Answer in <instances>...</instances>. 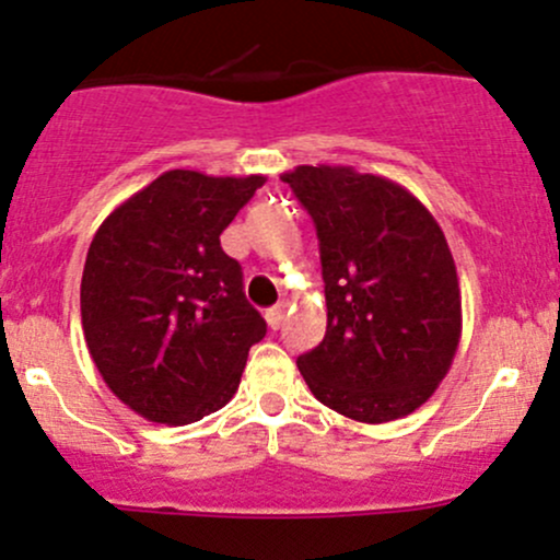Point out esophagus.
<instances>
[{
    "instance_id": "obj_1",
    "label": "esophagus",
    "mask_w": 560,
    "mask_h": 560,
    "mask_svg": "<svg viewBox=\"0 0 560 560\" xmlns=\"http://www.w3.org/2000/svg\"><path fill=\"white\" fill-rule=\"evenodd\" d=\"M265 322H268L270 329H279L284 325V305H273V308L265 311Z\"/></svg>"
}]
</instances>
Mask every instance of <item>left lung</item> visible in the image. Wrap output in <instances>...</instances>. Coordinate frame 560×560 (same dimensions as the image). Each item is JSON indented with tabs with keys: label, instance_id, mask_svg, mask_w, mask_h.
<instances>
[{
	"label": "left lung",
	"instance_id": "1",
	"mask_svg": "<svg viewBox=\"0 0 560 560\" xmlns=\"http://www.w3.org/2000/svg\"><path fill=\"white\" fill-rule=\"evenodd\" d=\"M319 235L325 340L298 357L311 394L335 413L386 423L421 408L462 338L456 262L410 190L351 166L281 174Z\"/></svg>",
	"mask_w": 560,
	"mask_h": 560
}]
</instances>
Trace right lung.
Listing matches in <instances>:
<instances>
[{
  "mask_svg": "<svg viewBox=\"0 0 560 560\" xmlns=\"http://www.w3.org/2000/svg\"><path fill=\"white\" fill-rule=\"evenodd\" d=\"M262 174L174 168L102 222L80 284L88 351L141 419L185 427L225 408L265 319L220 235Z\"/></svg>",
  "mask_w": 560,
  "mask_h": 560,
  "instance_id": "right-lung-1",
  "label": "right lung"
}]
</instances>
